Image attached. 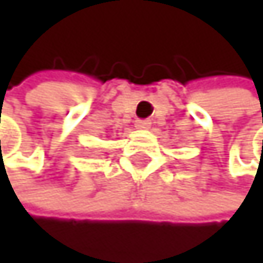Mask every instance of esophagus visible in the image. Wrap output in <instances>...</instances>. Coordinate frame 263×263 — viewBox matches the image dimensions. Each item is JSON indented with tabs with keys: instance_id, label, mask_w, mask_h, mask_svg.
<instances>
[{
	"instance_id": "esophagus-1",
	"label": "esophagus",
	"mask_w": 263,
	"mask_h": 263,
	"mask_svg": "<svg viewBox=\"0 0 263 263\" xmlns=\"http://www.w3.org/2000/svg\"><path fill=\"white\" fill-rule=\"evenodd\" d=\"M149 120H137L136 121V126L139 127V129H146V127H149Z\"/></svg>"
}]
</instances>
